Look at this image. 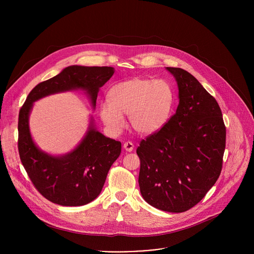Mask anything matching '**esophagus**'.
I'll return each instance as SVG.
<instances>
[{"mask_svg": "<svg viewBox=\"0 0 254 254\" xmlns=\"http://www.w3.org/2000/svg\"><path fill=\"white\" fill-rule=\"evenodd\" d=\"M134 146L133 143L131 141H126L125 144H124V149L127 151V152H131L133 150Z\"/></svg>", "mask_w": 254, "mask_h": 254, "instance_id": "34e87169", "label": "esophagus"}]
</instances>
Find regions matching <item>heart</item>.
Returning a JSON list of instances; mask_svg holds the SVG:
<instances>
[{
	"instance_id": "obj_1",
	"label": "heart",
	"mask_w": 254,
	"mask_h": 254,
	"mask_svg": "<svg viewBox=\"0 0 254 254\" xmlns=\"http://www.w3.org/2000/svg\"><path fill=\"white\" fill-rule=\"evenodd\" d=\"M108 97L99 104V117L113 134L125 127L124 115L128 116L136 133L158 132L168 123L174 102L173 89L167 81L142 77L118 82L110 89Z\"/></svg>"
}]
</instances>
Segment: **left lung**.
I'll use <instances>...</instances> for the list:
<instances>
[{
	"mask_svg": "<svg viewBox=\"0 0 254 254\" xmlns=\"http://www.w3.org/2000/svg\"><path fill=\"white\" fill-rule=\"evenodd\" d=\"M179 89L176 114L142 139L138 185L151 206L172 213L199 203L219 178L226 128L216 99L188 71L166 67Z\"/></svg>",
	"mask_w": 254,
	"mask_h": 254,
	"instance_id": "left-lung-1",
	"label": "left lung"
}]
</instances>
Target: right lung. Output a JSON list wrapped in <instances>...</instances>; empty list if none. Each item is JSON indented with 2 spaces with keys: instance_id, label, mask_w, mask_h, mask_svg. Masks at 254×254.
Returning <instances> with one entry per match:
<instances>
[{
  "instance_id": "add662e5",
  "label": "right lung",
  "mask_w": 254,
  "mask_h": 254,
  "mask_svg": "<svg viewBox=\"0 0 254 254\" xmlns=\"http://www.w3.org/2000/svg\"><path fill=\"white\" fill-rule=\"evenodd\" d=\"M114 67L71 65L56 76L36 85L19 113L18 148L32 183L46 199L61 206H82L100 194L112 165L120 157L122 143L95 128L90 117L87 131L77 146L54 156L35 143L29 126L34 102L51 94L81 90L94 110L99 88L111 79Z\"/></svg>"
}]
</instances>
